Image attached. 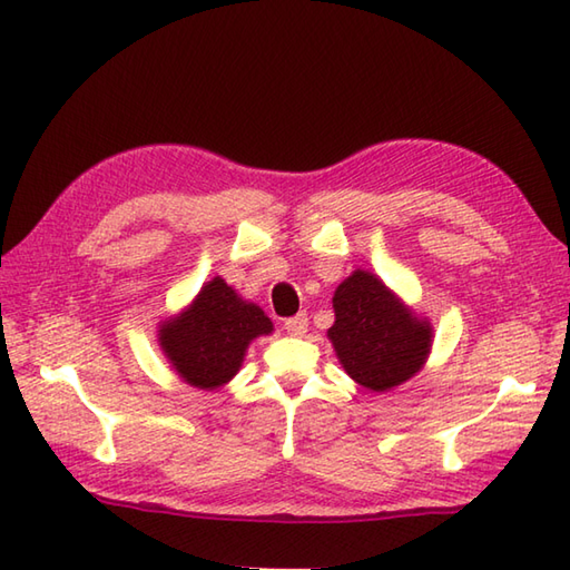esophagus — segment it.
<instances>
[{
  "label": "esophagus",
  "instance_id": "obj_1",
  "mask_svg": "<svg viewBox=\"0 0 570 570\" xmlns=\"http://www.w3.org/2000/svg\"><path fill=\"white\" fill-rule=\"evenodd\" d=\"M284 330L291 337H303V335H306V330H308V315L298 313L294 317H288V321L284 323Z\"/></svg>",
  "mask_w": 570,
  "mask_h": 570
}]
</instances>
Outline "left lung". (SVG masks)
<instances>
[{
    "instance_id": "left-lung-1",
    "label": "left lung",
    "mask_w": 570,
    "mask_h": 570,
    "mask_svg": "<svg viewBox=\"0 0 570 570\" xmlns=\"http://www.w3.org/2000/svg\"><path fill=\"white\" fill-rule=\"evenodd\" d=\"M335 325L327 330L337 360L352 381L386 393L425 366L434 330L428 317L383 284L376 274L354 269L335 288Z\"/></svg>"
}]
</instances>
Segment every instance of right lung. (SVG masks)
<instances>
[{
	"mask_svg": "<svg viewBox=\"0 0 570 570\" xmlns=\"http://www.w3.org/2000/svg\"><path fill=\"white\" fill-rule=\"evenodd\" d=\"M272 321L223 276H214L187 308L157 327V345L175 374L202 391H218L240 372L249 342L272 335Z\"/></svg>",
	"mask_w": 570,
	"mask_h": 570,
	"instance_id": "obj_1",
	"label": "right lung"
}]
</instances>
